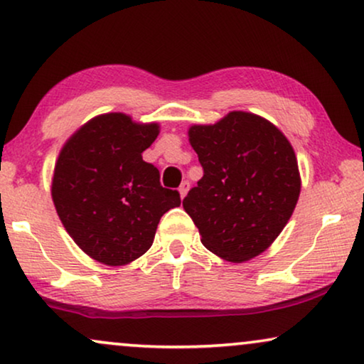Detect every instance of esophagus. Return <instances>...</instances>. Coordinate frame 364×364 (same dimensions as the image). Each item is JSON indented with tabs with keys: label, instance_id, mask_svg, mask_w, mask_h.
Listing matches in <instances>:
<instances>
[{
	"label": "esophagus",
	"instance_id": "1",
	"mask_svg": "<svg viewBox=\"0 0 364 364\" xmlns=\"http://www.w3.org/2000/svg\"><path fill=\"white\" fill-rule=\"evenodd\" d=\"M188 188H191V183H188V181H183V182L181 183V187H178V193H181L182 198L187 196Z\"/></svg>",
	"mask_w": 364,
	"mask_h": 364
}]
</instances>
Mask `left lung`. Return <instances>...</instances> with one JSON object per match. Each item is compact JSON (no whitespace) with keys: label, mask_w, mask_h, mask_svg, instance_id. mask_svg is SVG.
<instances>
[{"label":"left lung","mask_w":364,"mask_h":364,"mask_svg":"<svg viewBox=\"0 0 364 364\" xmlns=\"http://www.w3.org/2000/svg\"><path fill=\"white\" fill-rule=\"evenodd\" d=\"M188 141L203 177L182 205L202 243L233 263L260 255L280 235L300 197L291 144L267 119L243 111L212 126H192Z\"/></svg>","instance_id":"1"}]
</instances>
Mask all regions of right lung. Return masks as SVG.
<instances>
[{"instance_id": "right-lung-1", "label": "right lung", "mask_w": 364, "mask_h": 364, "mask_svg": "<svg viewBox=\"0 0 364 364\" xmlns=\"http://www.w3.org/2000/svg\"><path fill=\"white\" fill-rule=\"evenodd\" d=\"M157 136V124L109 112L84 124L59 152L54 207L77 247L104 265L144 255L161 217L181 205L178 192L162 187L157 167L142 161Z\"/></svg>"}]
</instances>
